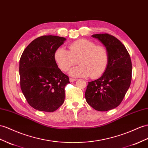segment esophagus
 Instances as JSON below:
<instances>
[{
  "label": "esophagus",
  "instance_id": "obj_1",
  "mask_svg": "<svg viewBox=\"0 0 148 148\" xmlns=\"http://www.w3.org/2000/svg\"><path fill=\"white\" fill-rule=\"evenodd\" d=\"M76 81V79H73V78H70V79H69V81H70L71 82H74V81Z\"/></svg>",
  "mask_w": 148,
  "mask_h": 148
}]
</instances>
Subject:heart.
<instances>
[{"label":"heart","instance_id":"heart-1","mask_svg":"<svg viewBox=\"0 0 148 148\" xmlns=\"http://www.w3.org/2000/svg\"><path fill=\"white\" fill-rule=\"evenodd\" d=\"M69 51L59 47L54 58L59 69L67 72L77 63L79 65L69 72L73 77L97 78L103 74L108 65V51L103 45H96L88 39H79L69 45Z\"/></svg>","mask_w":148,"mask_h":148}]
</instances>
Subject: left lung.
Returning a JSON list of instances; mask_svg holds the SVG:
<instances>
[{
	"mask_svg": "<svg viewBox=\"0 0 148 148\" xmlns=\"http://www.w3.org/2000/svg\"><path fill=\"white\" fill-rule=\"evenodd\" d=\"M106 47L108 67L95 81L88 82L85 92L87 103L99 111L114 109L121 104L130 88L132 77L130 56L120 40L108 34H93Z\"/></svg>",
	"mask_w": 148,
	"mask_h": 148,
	"instance_id": "obj_1",
	"label": "left lung"
}]
</instances>
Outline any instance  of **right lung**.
<instances>
[{"label":"right lung","instance_id":"add662e5","mask_svg":"<svg viewBox=\"0 0 148 148\" xmlns=\"http://www.w3.org/2000/svg\"><path fill=\"white\" fill-rule=\"evenodd\" d=\"M66 40L56 36L39 37L21 56V88L29 105L38 111L54 112L64 101V88L69 78L59 69L54 53Z\"/></svg>","mask_w":148,"mask_h":148}]
</instances>
